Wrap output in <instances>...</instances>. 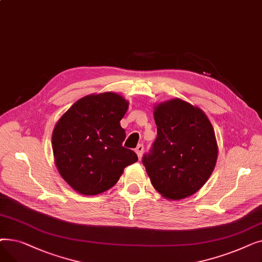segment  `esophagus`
Segmentation results:
<instances>
[{
	"mask_svg": "<svg viewBox=\"0 0 262 262\" xmlns=\"http://www.w3.org/2000/svg\"><path fill=\"white\" fill-rule=\"evenodd\" d=\"M143 149H144V146H143V144H138V145H137V147L135 148V152L137 153V155H138L139 159L142 157V154H143Z\"/></svg>",
	"mask_w": 262,
	"mask_h": 262,
	"instance_id": "1",
	"label": "esophagus"
}]
</instances>
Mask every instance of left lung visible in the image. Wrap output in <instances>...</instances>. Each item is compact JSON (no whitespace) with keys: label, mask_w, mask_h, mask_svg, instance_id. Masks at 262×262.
Masks as SVG:
<instances>
[{"label":"left lung","mask_w":262,"mask_h":262,"mask_svg":"<svg viewBox=\"0 0 262 262\" xmlns=\"http://www.w3.org/2000/svg\"><path fill=\"white\" fill-rule=\"evenodd\" d=\"M157 137L142 162L155 190L167 200L198 192L217 159L213 127L202 109L181 99L154 108Z\"/></svg>","instance_id":"8db88e82"}]
</instances>
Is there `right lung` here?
Listing matches in <instances>:
<instances>
[{
	"label": "right lung",
	"instance_id": "1",
	"mask_svg": "<svg viewBox=\"0 0 262 262\" xmlns=\"http://www.w3.org/2000/svg\"><path fill=\"white\" fill-rule=\"evenodd\" d=\"M128 102L115 92L90 94L75 102L56 123L52 148L56 168L78 193L96 195L114 187L124 169L138 160L122 143L120 121Z\"/></svg>",
	"mask_w": 262,
	"mask_h": 262
}]
</instances>
